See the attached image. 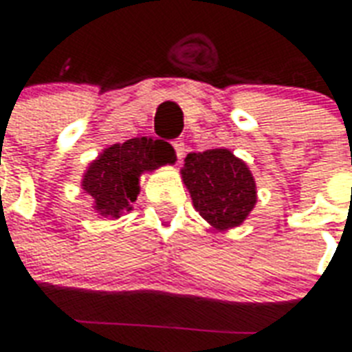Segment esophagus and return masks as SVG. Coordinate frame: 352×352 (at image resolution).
Wrapping results in <instances>:
<instances>
[{"label": "esophagus", "instance_id": "1", "mask_svg": "<svg viewBox=\"0 0 352 352\" xmlns=\"http://www.w3.org/2000/svg\"><path fill=\"white\" fill-rule=\"evenodd\" d=\"M173 149H175V153H177V157H179V159H181L182 155H184V142H182L181 138H177V140H173Z\"/></svg>", "mask_w": 352, "mask_h": 352}]
</instances>
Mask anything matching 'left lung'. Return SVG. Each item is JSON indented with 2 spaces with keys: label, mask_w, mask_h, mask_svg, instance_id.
<instances>
[{
  "label": "left lung",
  "mask_w": 352,
  "mask_h": 352,
  "mask_svg": "<svg viewBox=\"0 0 352 352\" xmlns=\"http://www.w3.org/2000/svg\"><path fill=\"white\" fill-rule=\"evenodd\" d=\"M181 173L195 210L217 230L239 226L256 206V181L228 149L190 153Z\"/></svg>",
  "instance_id": "left-lung-1"
}]
</instances>
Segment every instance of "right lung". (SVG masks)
Masks as SVG:
<instances>
[{
	"mask_svg": "<svg viewBox=\"0 0 352 352\" xmlns=\"http://www.w3.org/2000/svg\"><path fill=\"white\" fill-rule=\"evenodd\" d=\"M175 151L168 142L151 138H129L113 144L93 160L82 179V188L95 201V210L104 217L117 219L131 210L140 192L138 179L144 171L173 164Z\"/></svg>",
	"mask_w": 352,
	"mask_h": 352,
	"instance_id": "1",
	"label": "right lung"
}]
</instances>
